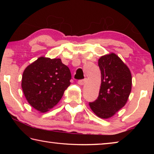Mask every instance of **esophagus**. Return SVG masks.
<instances>
[{
	"label": "esophagus",
	"mask_w": 154,
	"mask_h": 154,
	"mask_svg": "<svg viewBox=\"0 0 154 154\" xmlns=\"http://www.w3.org/2000/svg\"><path fill=\"white\" fill-rule=\"evenodd\" d=\"M86 82V80L85 79H82V80H79L78 81V84L80 85H84V83Z\"/></svg>",
	"instance_id": "34e87169"
}]
</instances>
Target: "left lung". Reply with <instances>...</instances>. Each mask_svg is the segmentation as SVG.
<instances>
[{
	"label": "left lung",
	"mask_w": 154,
	"mask_h": 154,
	"mask_svg": "<svg viewBox=\"0 0 154 154\" xmlns=\"http://www.w3.org/2000/svg\"><path fill=\"white\" fill-rule=\"evenodd\" d=\"M101 84L98 98L89 106L98 118L109 119L125 106L132 90L129 68L116 54L109 53L98 59Z\"/></svg>",
	"instance_id": "obj_1"
}]
</instances>
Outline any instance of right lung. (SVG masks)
Here are the masks:
<instances>
[{
  "label": "right lung",
  "mask_w": 154,
  "mask_h": 154,
  "mask_svg": "<svg viewBox=\"0 0 154 154\" xmlns=\"http://www.w3.org/2000/svg\"><path fill=\"white\" fill-rule=\"evenodd\" d=\"M71 79V71L61 59L41 56L23 72L22 88L28 103L45 113L60 100Z\"/></svg>",
  "instance_id": "obj_1"
}]
</instances>
